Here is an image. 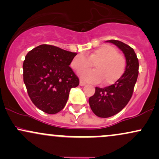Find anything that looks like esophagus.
Returning <instances> with one entry per match:
<instances>
[{
	"label": "esophagus",
	"mask_w": 159,
	"mask_h": 159,
	"mask_svg": "<svg viewBox=\"0 0 159 159\" xmlns=\"http://www.w3.org/2000/svg\"><path fill=\"white\" fill-rule=\"evenodd\" d=\"M84 85H86V83L84 81H80V86H81V87H83V86H84Z\"/></svg>",
	"instance_id": "1"
}]
</instances>
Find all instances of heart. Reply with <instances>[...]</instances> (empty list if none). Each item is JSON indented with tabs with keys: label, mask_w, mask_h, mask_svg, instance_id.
Segmentation results:
<instances>
[{
	"label": "heart",
	"mask_w": 159,
	"mask_h": 159,
	"mask_svg": "<svg viewBox=\"0 0 159 159\" xmlns=\"http://www.w3.org/2000/svg\"><path fill=\"white\" fill-rule=\"evenodd\" d=\"M93 64L95 70L80 72V77L93 84L103 81L105 86L112 85L119 81L126 68L125 57L110 45H104L95 49L87 57L84 54H78L71 62V66L76 72L90 68Z\"/></svg>",
	"instance_id": "heart-1"
}]
</instances>
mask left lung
Listing matches in <instances>:
<instances>
[{
	"mask_svg": "<svg viewBox=\"0 0 159 159\" xmlns=\"http://www.w3.org/2000/svg\"><path fill=\"white\" fill-rule=\"evenodd\" d=\"M106 42L116 45L123 52L126 60V68L119 81L104 88L96 87L94 95L89 98L91 110L102 118L114 116L125 107L132 98L139 68L138 59L134 49L118 40Z\"/></svg>",
	"mask_w": 159,
	"mask_h": 159,
	"instance_id": "8db88e82",
	"label": "left lung"
}]
</instances>
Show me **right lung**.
<instances>
[{
	"label": "right lung",
	"mask_w": 159,
	"mask_h": 159,
	"mask_svg": "<svg viewBox=\"0 0 159 159\" xmlns=\"http://www.w3.org/2000/svg\"><path fill=\"white\" fill-rule=\"evenodd\" d=\"M77 53L50 45L30 51L23 63L24 83L32 102L43 112L54 114L65 107L71 88L79 79L69 67Z\"/></svg>",
	"instance_id": "obj_1"
}]
</instances>
